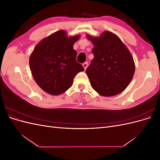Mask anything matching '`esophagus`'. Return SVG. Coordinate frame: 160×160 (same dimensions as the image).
Segmentation results:
<instances>
[{
    "instance_id": "obj_1",
    "label": "esophagus",
    "mask_w": 160,
    "mask_h": 160,
    "mask_svg": "<svg viewBox=\"0 0 160 160\" xmlns=\"http://www.w3.org/2000/svg\"><path fill=\"white\" fill-rule=\"evenodd\" d=\"M83 67H84V69H86L87 68H88V62H84V63L83 64Z\"/></svg>"
}]
</instances>
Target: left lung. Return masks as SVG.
<instances>
[{
  "mask_svg": "<svg viewBox=\"0 0 160 160\" xmlns=\"http://www.w3.org/2000/svg\"><path fill=\"white\" fill-rule=\"evenodd\" d=\"M87 38L94 45V59L86 69L92 88L105 97L120 93L134 75L132 54L120 38L110 31H104L99 37L88 35Z\"/></svg>",
  "mask_w": 160,
  "mask_h": 160,
  "instance_id": "left-lung-1",
  "label": "left lung"
}]
</instances>
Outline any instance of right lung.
I'll use <instances>...</instances> for the list:
<instances>
[{
  "label": "right lung",
  "mask_w": 160,
  "mask_h": 160,
  "mask_svg": "<svg viewBox=\"0 0 160 160\" xmlns=\"http://www.w3.org/2000/svg\"><path fill=\"white\" fill-rule=\"evenodd\" d=\"M79 38V35L68 37L65 31H58L43 38L34 49L29 58L31 73L47 93H65L72 86L75 76L84 71L76 61L77 52L73 49Z\"/></svg>",
  "instance_id": "obj_1"
}]
</instances>
